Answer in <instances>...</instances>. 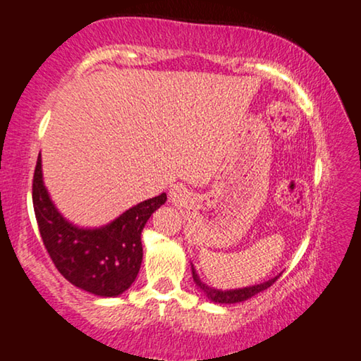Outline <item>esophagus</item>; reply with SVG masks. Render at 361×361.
Wrapping results in <instances>:
<instances>
[{
    "instance_id": "obj_1",
    "label": "esophagus",
    "mask_w": 361,
    "mask_h": 361,
    "mask_svg": "<svg viewBox=\"0 0 361 361\" xmlns=\"http://www.w3.org/2000/svg\"><path fill=\"white\" fill-rule=\"evenodd\" d=\"M169 196H170V199H171V201H180V197H181V190H180V188L178 186H176V188H171V190H170V192H169Z\"/></svg>"
}]
</instances>
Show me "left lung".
<instances>
[{"label":"left lung","instance_id":"obj_1","mask_svg":"<svg viewBox=\"0 0 361 361\" xmlns=\"http://www.w3.org/2000/svg\"><path fill=\"white\" fill-rule=\"evenodd\" d=\"M191 271H192V281H195L196 287L201 290V292L206 295V297L214 301V303H224V305H233V303H240V301H246L255 297V295L264 292L266 288L271 287V285L277 281L279 276L269 279V281L257 283V285H250V287H243V288H232V290H220V288H214L211 285L204 283L201 279H199L197 272L195 266L191 264Z\"/></svg>","mask_w":361,"mask_h":361}]
</instances>
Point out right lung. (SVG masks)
Masks as SVG:
<instances>
[{
  "label": "right lung",
  "instance_id": "1",
  "mask_svg": "<svg viewBox=\"0 0 361 361\" xmlns=\"http://www.w3.org/2000/svg\"><path fill=\"white\" fill-rule=\"evenodd\" d=\"M32 201L43 245L66 281L97 297H118L136 281L142 262L141 233L166 195L136 204L100 227H79L58 211L37 160Z\"/></svg>",
  "mask_w": 361,
  "mask_h": 361
}]
</instances>
